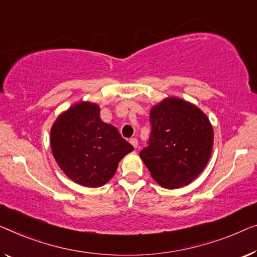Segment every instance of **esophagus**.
I'll use <instances>...</instances> for the list:
<instances>
[{
	"instance_id": "esophagus-1",
	"label": "esophagus",
	"mask_w": 257,
	"mask_h": 257,
	"mask_svg": "<svg viewBox=\"0 0 257 257\" xmlns=\"http://www.w3.org/2000/svg\"><path fill=\"white\" fill-rule=\"evenodd\" d=\"M130 143H132V145L135 149L139 148V141H137V139H132L130 140Z\"/></svg>"
}]
</instances>
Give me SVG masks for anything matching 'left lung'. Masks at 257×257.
<instances>
[{
    "label": "left lung",
    "instance_id": "left-lung-1",
    "mask_svg": "<svg viewBox=\"0 0 257 257\" xmlns=\"http://www.w3.org/2000/svg\"><path fill=\"white\" fill-rule=\"evenodd\" d=\"M149 145L140 152L152 178L167 189L187 186L208 164L213 129L196 106L179 98H166L152 107Z\"/></svg>",
    "mask_w": 257,
    "mask_h": 257
}]
</instances>
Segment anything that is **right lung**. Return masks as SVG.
Segmentation results:
<instances>
[{
  "label": "right lung",
  "instance_id": "right-lung-1",
  "mask_svg": "<svg viewBox=\"0 0 257 257\" xmlns=\"http://www.w3.org/2000/svg\"><path fill=\"white\" fill-rule=\"evenodd\" d=\"M53 156L68 178L84 187H100L134 150L117 129L101 121L97 104L80 101L56 118L51 129Z\"/></svg>",
  "mask_w": 257,
  "mask_h": 257
}]
</instances>
